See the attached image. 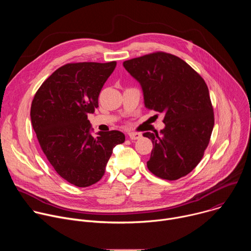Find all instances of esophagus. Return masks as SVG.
I'll return each instance as SVG.
<instances>
[{
  "label": "esophagus",
  "mask_w": 251,
  "mask_h": 251,
  "mask_svg": "<svg viewBox=\"0 0 251 251\" xmlns=\"http://www.w3.org/2000/svg\"><path fill=\"white\" fill-rule=\"evenodd\" d=\"M128 136L131 140H138L142 137V134L141 133H137V132H129L128 133Z\"/></svg>",
  "instance_id": "esophagus-1"
}]
</instances>
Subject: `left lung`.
<instances>
[{"label":"left lung","instance_id":"left-lung-1","mask_svg":"<svg viewBox=\"0 0 251 251\" xmlns=\"http://www.w3.org/2000/svg\"><path fill=\"white\" fill-rule=\"evenodd\" d=\"M140 83L146 108L164 113L165 128L143 134L154 148L147 167L164 180H177L201 162L214 125L208 88L186 61L157 51L123 62Z\"/></svg>","mask_w":251,"mask_h":251}]
</instances>
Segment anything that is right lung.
<instances>
[{
	"label": "right lung",
	"instance_id": "obj_1",
	"mask_svg": "<svg viewBox=\"0 0 251 251\" xmlns=\"http://www.w3.org/2000/svg\"><path fill=\"white\" fill-rule=\"evenodd\" d=\"M115 67L116 61L67 63L41 85L31 102V125L43 152L61 177L79 188L100 180L113 148L125 141L116 130L93 137L87 119Z\"/></svg>",
	"mask_w": 251,
	"mask_h": 251
}]
</instances>
